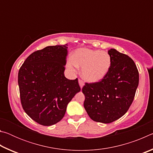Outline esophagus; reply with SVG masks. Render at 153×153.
Here are the masks:
<instances>
[{"mask_svg": "<svg viewBox=\"0 0 153 153\" xmlns=\"http://www.w3.org/2000/svg\"><path fill=\"white\" fill-rule=\"evenodd\" d=\"M78 82H79V85L80 88H82L83 86H84V82H83L82 80H81V79H79L78 80Z\"/></svg>", "mask_w": 153, "mask_h": 153, "instance_id": "esophagus-1", "label": "esophagus"}]
</instances>
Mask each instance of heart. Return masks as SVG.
Here are the masks:
<instances>
[{
    "mask_svg": "<svg viewBox=\"0 0 153 153\" xmlns=\"http://www.w3.org/2000/svg\"><path fill=\"white\" fill-rule=\"evenodd\" d=\"M111 66V58L105 51L88 48L75 51L68 61L70 69L82 67L81 75L88 82H97L107 76Z\"/></svg>",
    "mask_w": 153,
    "mask_h": 153,
    "instance_id": "1",
    "label": "heart"
}]
</instances>
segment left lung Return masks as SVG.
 <instances>
[{"label":"left lung","mask_w":153,"mask_h":153,"mask_svg":"<svg viewBox=\"0 0 153 153\" xmlns=\"http://www.w3.org/2000/svg\"><path fill=\"white\" fill-rule=\"evenodd\" d=\"M111 66L100 82L83 87L84 107L93 121L109 123L125 114L134 100L139 83L135 63L125 54L115 48L108 51Z\"/></svg>","instance_id":"obj_1"}]
</instances>
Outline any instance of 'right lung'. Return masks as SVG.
<instances>
[{
    "label": "right lung",
    "mask_w": 153,
    "mask_h": 153,
    "mask_svg": "<svg viewBox=\"0 0 153 153\" xmlns=\"http://www.w3.org/2000/svg\"><path fill=\"white\" fill-rule=\"evenodd\" d=\"M67 46H46L25 59L18 74L23 108L40 125L49 126L60 121L67 106L80 91L78 80L65 77Z\"/></svg>",
    "instance_id": "1"
}]
</instances>
